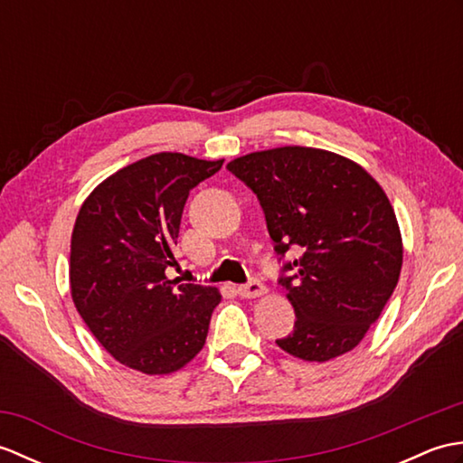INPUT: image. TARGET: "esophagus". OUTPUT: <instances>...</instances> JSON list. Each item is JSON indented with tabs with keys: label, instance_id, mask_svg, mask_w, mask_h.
Masks as SVG:
<instances>
[{
	"label": "esophagus",
	"instance_id": "34e87169",
	"mask_svg": "<svg viewBox=\"0 0 463 463\" xmlns=\"http://www.w3.org/2000/svg\"><path fill=\"white\" fill-rule=\"evenodd\" d=\"M239 294L242 298H257L262 297V294H267V287L260 280H250L247 284H242L239 287Z\"/></svg>",
	"mask_w": 463,
	"mask_h": 463
}]
</instances>
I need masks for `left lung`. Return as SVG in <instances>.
<instances>
[{
    "instance_id": "1",
    "label": "left lung",
    "mask_w": 463,
    "mask_h": 463,
    "mask_svg": "<svg viewBox=\"0 0 463 463\" xmlns=\"http://www.w3.org/2000/svg\"><path fill=\"white\" fill-rule=\"evenodd\" d=\"M257 193L270 239L292 277L280 279L297 322L279 348L304 362L354 350L394 292L404 247L396 213L373 176L338 153L277 146L226 165Z\"/></svg>"
}]
</instances>
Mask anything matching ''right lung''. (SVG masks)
Returning <instances> with one entry per match:
<instances>
[{
	"label": "right lung",
	"mask_w": 463,
	"mask_h": 463,
	"mask_svg": "<svg viewBox=\"0 0 463 463\" xmlns=\"http://www.w3.org/2000/svg\"><path fill=\"white\" fill-rule=\"evenodd\" d=\"M224 159L156 153L107 176L83 201L71 234L77 312L123 366L163 376L204 346L221 292L169 280L184 203Z\"/></svg>",
	"instance_id": "add662e5"
}]
</instances>
